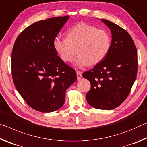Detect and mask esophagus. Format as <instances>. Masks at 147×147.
Instances as JSON below:
<instances>
[{"label": "esophagus", "instance_id": "1", "mask_svg": "<svg viewBox=\"0 0 147 147\" xmlns=\"http://www.w3.org/2000/svg\"><path fill=\"white\" fill-rule=\"evenodd\" d=\"M76 75H77V80H80L81 79L82 77V73L80 71H76Z\"/></svg>", "mask_w": 147, "mask_h": 147}]
</instances>
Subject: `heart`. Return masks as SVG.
<instances>
[{"instance_id":"1","label":"heart","mask_w":147,"mask_h":147,"mask_svg":"<svg viewBox=\"0 0 147 147\" xmlns=\"http://www.w3.org/2000/svg\"><path fill=\"white\" fill-rule=\"evenodd\" d=\"M54 48L62 60L72 62L75 59L77 67L81 68L94 65L105 58L110 49L111 38L105 30L85 23H80L68 30L65 38H56ZM77 51H76V48Z\"/></svg>"}]
</instances>
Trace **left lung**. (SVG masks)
I'll return each mask as SVG.
<instances>
[{"label":"left lung","instance_id":"1","mask_svg":"<svg viewBox=\"0 0 147 147\" xmlns=\"http://www.w3.org/2000/svg\"><path fill=\"white\" fill-rule=\"evenodd\" d=\"M101 21L110 29V49L102 61L84 73L91 83L86 94L89 105L100 109L117 108L128 97L138 73V53L128 32L106 19Z\"/></svg>","mask_w":147,"mask_h":147}]
</instances>
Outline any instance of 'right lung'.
<instances>
[{
    "label": "right lung",
    "instance_id": "add662e5",
    "mask_svg": "<svg viewBox=\"0 0 147 147\" xmlns=\"http://www.w3.org/2000/svg\"><path fill=\"white\" fill-rule=\"evenodd\" d=\"M69 16L34 23L21 32L11 53L14 85L35 110L52 112L61 108L65 92L76 80L74 69L58 56L53 41Z\"/></svg>",
    "mask_w": 147,
    "mask_h": 147
}]
</instances>
